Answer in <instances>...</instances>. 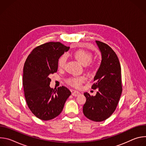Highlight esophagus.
Here are the masks:
<instances>
[{
  "mask_svg": "<svg viewBox=\"0 0 146 146\" xmlns=\"http://www.w3.org/2000/svg\"><path fill=\"white\" fill-rule=\"evenodd\" d=\"M72 95L73 96H78L79 95H80V93L78 92V91H73L72 92Z\"/></svg>",
  "mask_w": 146,
  "mask_h": 146,
  "instance_id": "obj_1",
  "label": "esophagus"
}]
</instances>
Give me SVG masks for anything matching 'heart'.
<instances>
[{"mask_svg":"<svg viewBox=\"0 0 146 146\" xmlns=\"http://www.w3.org/2000/svg\"><path fill=\"white\" fill-rule=\"evenodd\" d=\"M74 56L83 65H86L88 68H92L94 66L93 62L91 60L92 58V54L91 52L85 50H77L73 53ZM67 60V55L64 54L62 55L58 60V65L59 68H63ZM87 79L86 76H74L68 79L67 82L71 86L75 87H80L83 82Z\"/></svg>","mask_w":146,"mask_h":146,"instance_id":"1","label":"heart"}]
</instances>
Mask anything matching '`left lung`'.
<instances>
[{
	"label": "left lung",
	"mask_w": 146,
	"mask_h": 146,
	"mask_svg": "<svg viewBox=\"0 0 146 146\" xmlns=\"http://www.w3.org/2000/svg\"><path fill=\"white\" fill-rule=\"evenodd\" d=\"M96 43L102 54V62L92 88L98 91L95 96L84 94L86 102L83 113L93 121L100 122L110 117L115 110L122 86L121 66L115 52L106 43L98 40Z\"/></svg>",
	"instance_id": "left-lung-1"
}]
</instances>
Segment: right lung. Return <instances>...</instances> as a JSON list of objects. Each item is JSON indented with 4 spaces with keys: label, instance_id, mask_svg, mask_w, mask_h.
<instances>
[{
    "label": "right lung",
    "instance_id": "obj_1",
    "mask_svg": "<svg viewBox=\"0 0 146 146\" xmlns=\"http://www.w3.org/2000/svg\"><path fill=\"white\" fill-rule=\"evenodd\" d=\"M59 42H48L35 47L26 59L23 69V87L27 105L38 118L47 121L60 114L71 95L65 86L50 87L51 74L58 70V60L69 49Z\"/></svg>",
    "mask_w": 146,
    "mask_h": 146
}]
</instances>
